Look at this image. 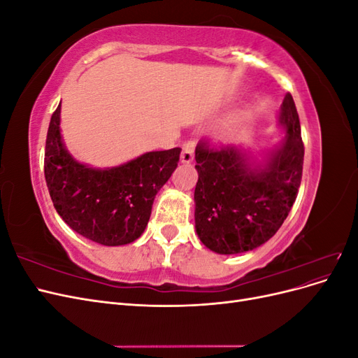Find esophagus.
I'll return each mask as SVG.
<instances>
[{"label": "esophagus", "instance_id": "esophagus-1", "mask_svg": "<svg viewBox=\"0 0 358 358\" xmlns=\"http://www.w3.org/2000/svg\"><path fill=\"white\" fill-rule=\"evenodd\" d=\"M180 161L183 164H189V162L194 161V143L188 142L183 145L182 148V154H180Z\"/></svg>", "mask_w": 358, "mask_h": 358}]
</instances>
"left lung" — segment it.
<instances>
[{"mask_svg":"<svg viewBox=\"0 0 358 358\" xmlns=\"http://www.w3.org/2000/svg\"><path fill=\"white\" fill-rule=\"evenodd\" d=\"M285 137L254 154L245 148H196L199 180L194 191L196 231L222 255L242 254L272 237L296 201L305 148L294 100L287 94L278 113Z\"/></svg>","mask_w":358,"mask_h":358,"instance_id":"left-lung-1","label":"left lung"}]
</instances>
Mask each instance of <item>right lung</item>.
I'll list each match as a JSON object with an SVG mask.
<instances>
[{
    "instance_id": "obj_1",
    "label": "right lung",
    "mask_w": 358,
    "mask_h": 358,
    "mask_svg": "<svg viewBox=\"0 0 358 358\" xmlns=\"http://www.w3.org/2000/svg\"><path fill=\"white\" fill-rule=\"evenodd\" d=\"M180 150H152L106 169L83 164L62 142L59 103L45 154L52 203L62 221L86 239L104 246L131 243L143 234L157 192L176 170Z\"/></svg>"
}]
</instances>
